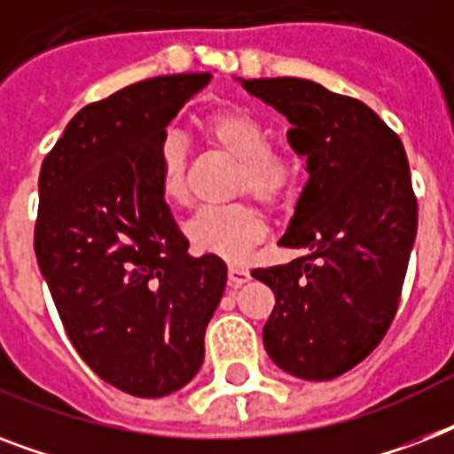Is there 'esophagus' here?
Listing matches in <instances>:
<instances>
[{
	"mask_svg": "<svg viewBox=\"0 0 454 454\" xmlns=\"http://www.w3.org/2000/svg\"><path fill=\"white\" fill-rule=\"evenodd\" d=\"M249 280V270L242 266H228V285L231 287H242Z\"/></svg>",
	"mask_w": 454,
	"mask_h": 454,
	"instance_id": "34e87169",
	"label": "esophagus"
}]
</instances>
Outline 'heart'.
<instances>
[{
  "instance_id": "1",
  "label": "heart",
  "mask_w": 454,
  "mask_h": 454,
  "mask_svg": "<svg viewBox=\"0 0 454 454\" xmlns=\"http://www.w3.org/2000/svg\"><path fill=\"white\" fill-rule=\"evenodd\" d=\"M202 144L235 164L231 195H252L269 212H280L297 200L303 184V157L273 145V131L242 108H221L198 122ZM160 192L174 207L191 202L188 148L169 134L160 144ZM263 216L252 202L209 207L188 221L185 235L195 249L226 262H242L263 238Z\"/></svg>"
}]
</instances>
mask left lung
Listing matches in <instances>:
<instances>
[{
  "instance_id": "8db88e82",
  "label": "left lung",
  "mask_w": 454,
  "mask_h": 454,
  "mask_svg": "<svg viewBox=\"0 0 454 454\" xmlns=\"http://www.w3.org/2000/svg\"><path fill=\"white\" fill-rule=\"evenodd\" d=\"M242 87L290 120V145L310 174L278 242L303 256L252 270L276 294L263 346L299 380H334L380 346L401 303L417 235L408 157L358 98L297 77Z\"/></svg>"
}]
</instances>
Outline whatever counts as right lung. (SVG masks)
Listing matches in <instances>:
<instances>
[{
  "label": "right lung",
  "mask_w": 454,
  "mask_h": 454,
  "mask_svg": "<svg viewBox=\"0 0 454 454\" xmlns=\"http://www.w3.org/2000/svg\"><path fill=\"white\" fill-rule=\"evenodd\" d=\"M209 77L164 74L89 103L39 171L35 254L60 323L103 381L138 398L198 374L226 287V263L188 254L160 192L164 129Z\"/></svg>",
  "instance_id": "obj_1"
}]
</instances>
